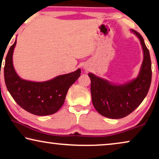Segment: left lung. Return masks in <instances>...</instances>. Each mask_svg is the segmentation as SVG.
Instances as JSON below:
<instances>
[{
    "label": "left lung",
    "instance_id": "8db88e82",
    "mask_svg": "<svg viewBox=\"0 0 159 159\" xmlns=\"http://www.w3.org/2000/svg\"><path fill=\"white\" fill-rule=\"evenodd\" d=\"M143 50V61L136 79L124 84H114L107 80L89 73L90 91L94 107L102 116L110 119H121L140 106L148 93L151 83V61L148 49L139 32L132 30Z\"/></svg>",
    "mask_w": 159,
    "mask_h": 159
}]
</instances>
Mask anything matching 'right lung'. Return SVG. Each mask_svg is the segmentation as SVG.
I'll list each match as a JSON object with an SVG mask.
<instances>
[{"label": "right lung", "mask_w": 159, "mask_h": 159, "mask_svg": "<svg viewBox=\"0 0 159 159\" xmlns=\"http://www.w3.org/2000/svg\"><path fill=\"white\" fill-rule=\"evenodd\" d=\"M15 40L6 57L4 79L8 92L23 109L38 116L57 112L64 103L69 88L80 76L81 70L58 76L48 81L35 82L21 79L13 66Z\"/></svg>", "instance_id": "add662e5"}]
</instances>
